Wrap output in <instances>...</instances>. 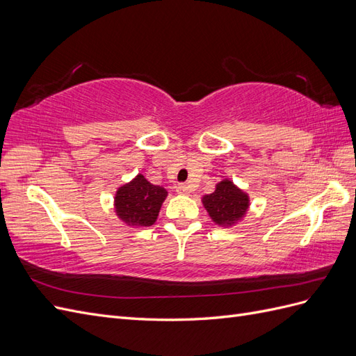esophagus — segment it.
<instances>
[{
  "mask_svg": "<svg viewBox=\"0 0 356 356\" xmlns=\"http://www.w3.org/2000/svg\"><path fill=\"white\" fill-rule=\"evenodd\" d=\"M178 195H190V187L187 184H179L177 187Z\"/></svg>",
  "mask_w": 356,
  "mask_h": 356,
  "instance_id": "1",
  "label": "esophagus"
}]
</instances>
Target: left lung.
Masks as SVG:
<instances>
[{"instance_id":"left-lung-1","label":"left lung","mask_w":356,"mask_h":356,"mask_svg":"<svg viewBox=\"0 0 356 356\" xmlns=\"http://www.w3.org/2000/svg\"><path fill=\"white\" fill-rule=\"evenodd\" d=\"M202 203L211 220L224 229L241 222L251 207L250 195L236 186L230 178H224L215 184V190L211 195H204Z\"/></svg>"}]
</instances>
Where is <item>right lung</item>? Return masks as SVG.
Segmentation results:
<instances>
[{
    "mask_svg": "<svg viewBox=\"0 0 356 356\" xmlns=\"http://www.w3.org/2000/svg\"><path fill=\"white\" fill-rule=\"evenodd\" d=\"M166 197L165 187L154 186L143 174H138L117 188L114 212L129 227H149L156 222Z\"/></svg>",
    "mask_w": 356,
    "mask_h": 356,
    "instance_id": "obj_1",
    "label": "right lung"
}]
</instances>
